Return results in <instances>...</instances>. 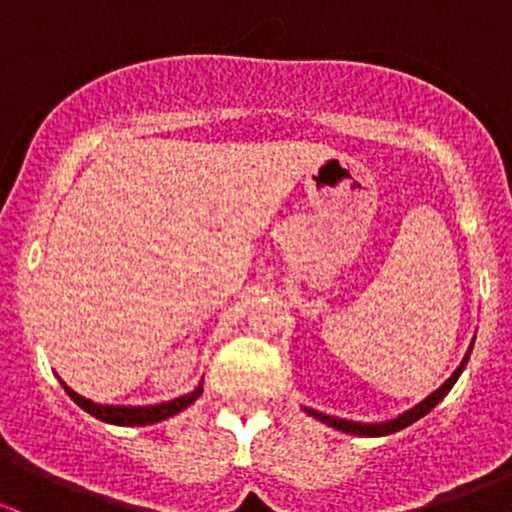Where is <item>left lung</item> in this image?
I'll list each match as a JSON object with an SVG mask.
<instances>
[{
    "label": "left lung",
    "mask_w": 512,
    "mask_h": 512,
    "mask_svg": "<svg viewBox=\"0 0 512 512\" xmlns=\"http://www.w3.org/2000/svg\"><path fill=\"white\" fill-rule=\"evenodd\" d=\"M471 349H473V347H471ZM471 349H468L466 356H463L461 366H458V369L453 371V374H451V379H446V381H443L441 386H438L436 391H433V394H428L426 399H423V401H418V404L414 406V409L404 411V414H399V416H396V418H389V421H381V423H359V421H347V418H337V416L322 414V411L307 409V406H304V411H307L309 416H314V418H317V421L327 423V426L337 428V431H342V433H352V436H369V438H376V436H389V433H396V431H401V428L411 426V423H416L418 418H423V416H426L428 411H431L433 406H436L438 401H441L443 396H446L448 391L453 389V384H456V381H458V376H461V371L466 369L468 359H471Z\"/></svg>",
    "instance_id": "left-lung-1"
}]
</instances>
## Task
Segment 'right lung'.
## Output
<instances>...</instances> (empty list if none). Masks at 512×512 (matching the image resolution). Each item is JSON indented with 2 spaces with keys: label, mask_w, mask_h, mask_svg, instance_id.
Wrapping results in <instances>:
<instances>
[{
  "label": "right lung",
  "mask_w": 512,
  "mask_h": 512,
  "mask_svg": "<svg viewBox=\"0 0 512 512\" xmlns=\"http://www.w3.org/2000/svg\"><path fill=\"white\" fill-rule=\"evenodd\" d=\"M61 384H64V381H61ZM64 389H66V394H69L71 399H74L76 404L86 411V414L96 416L98 421L113 423V426H151V423L165 421V418H170V416L180 414L183 409H188V406L193 404L200 394H203V381H200V384L195 386L190 394L178 396V399H173V401H165V404H151V406H103V404H96V401H91V399H84V396L76 394V391L69 389L66 384H64Z\"/></svg>",
  "instance_id": "add662e5"
}]
</instances>
